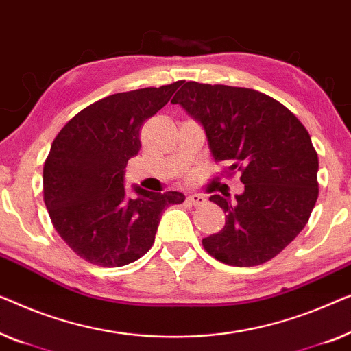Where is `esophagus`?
Listing matches in <instances>:
<instances>
[{
	"label": "esophagus",
	"mask_w": 351,
	"mask_h": 351,
	"mask_svg": "<svg viewBox=\"0 0 351 351\" xmlns=\"http://www.w3.org/2000/svg\"><path fill=\"white\" fill-rule=\"evenodd\" d=\"M186 202H187V204H189V205H194V206H202V205H205L206 199H205L204 195H200V194H192V195H187Z\"/></svg>",
	"instance_id": "1"
}]
</instances>
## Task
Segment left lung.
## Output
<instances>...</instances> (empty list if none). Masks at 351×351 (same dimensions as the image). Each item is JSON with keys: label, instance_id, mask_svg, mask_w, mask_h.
Segmentation results:
<instances>
[{"label": "left lung", "instance_id": "1", "mask_svg": "<svg viewBox=\"0 0 351 351\" xmlns=\"http://www.w3.org/2000/svg\"><path fill=\"white\" fill-rule=\"evenodd\" d=\"M204 127L215 162L240 171L241 194L211 195L226 226L202 240L235 267L264 264L308 223L318 199V154L300 121L253 88L181 81L171 100Z\"/></svg>", "mask_w": 351, "mask_h": 351}]
</instances>
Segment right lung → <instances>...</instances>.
I'll list each match as a JSON object with an SVG mask.
<instances>
[{
  "instance_id": "1",
  "label": "right lung",
  "mask_w": 351,
  "mask_h": 351,
  "mask_svg": "<svg viewBox=\"0 0 351 351\" xmlns=\"http://www.w3.org/2000/svg\"><path fill=\"white\" fill-rule=\"evenodd\" d=\"M180 82L114 93L84 108L58 132L43 170L44 204L58 235L101 267L140 259L154 243L162 211L184 202L176 191L127 194L125 167L141 147L140 128Z\"/></svg>"
}]
</instances>
